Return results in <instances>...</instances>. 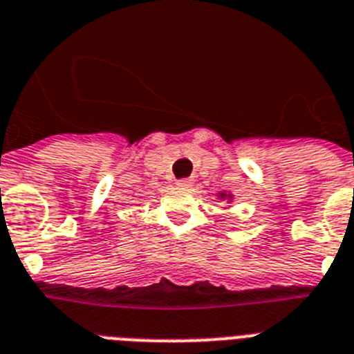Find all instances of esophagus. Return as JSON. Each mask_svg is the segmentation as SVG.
<instances>
[{"mask_svg": "<svg viewBox=\"0 0 354 354\" xmlns=\"http://www.w3.org/2000/svg\"><path fill=\"white\" fill-rule=\"evenodd\" d=\"M178 185H180V187H191L192 180H191V178H182V180H178Z\"/></svg>", "mask_w": 354, "mask_h": 354, "instance_id": "obj_1", "label": "esophagus"}]
</instances>
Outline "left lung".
Masks as SVG:
<instances>
[{
  "label": "left lung",
  "instance_id": "left-lung-1",
  "mask_svg": "<svg viewBox=\"0 0 354 354\" xmlns=\"http://www.w3.org/2000/svg\"><path fill=\"white\" fill-rule=\"evenodd\" d=\"M220 196H222V198H231V196H229V194H225V192H220Z\"/></svg>",
  "mask_w": 354,
  "mask_h": 354
}]
</instances>
